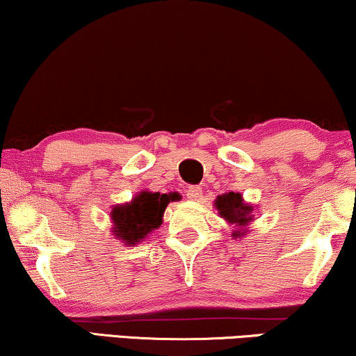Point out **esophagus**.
Returning a JSON list of instances; mask_svg holds the SVG:
<instances>
[{
	"mask_svg": "<svg viewBox=\"0 0 356 356\" xmlns=\"http://www.w3.org/2000/svg\"><path fill=\"white\" fill-rule=\"evenodd\" d=\"M203 197V190L200 187H188L187 188V198L188 200H193V202H197Z\"/></svg>",
	"mask_w": 356,
	"mask_h": 356,
	"instance_id": "esophagus-1",
	"label": "esophagus"
}]
</instances>
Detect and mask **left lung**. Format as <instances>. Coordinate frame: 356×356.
<instances>
[{
	"label": "left lung",
	"mask_w": 356,
	"mask_h": 356,
	"mask_svg": "<svg viewBox=\"0 0 356 356\" xmlns=\"http://www.w3.org/2000/svg\"><path fill=\"white\" fill-rule=\"evenodd\" d=\"M214 208L218 209V214L226 221L229 226H232V237L243 238L248 232V226L253 222V209L250 203H245L242 193L229 192L218 195L214 200Z\"/></svg>",
	"instance_id": "1"
}]
</instances>
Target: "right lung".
<instances>
[{
    "label": "right lung",
    "mask_w": 356,
    "mask_h": 356,
    "mask_svg": "<svg viewBox=\"0 0 356 356\" xmlns=\"http://www.w3.org/2000/svg\"><path fill=\"white\" fill-rule=\"evenodd\" d=\"M176 198V193L142 190L130 202L116 204L109 213L113 235L127 247H134L161 226L166 207Z\"/></svg>",
    "instance_id": "1"
}]
</instances>
